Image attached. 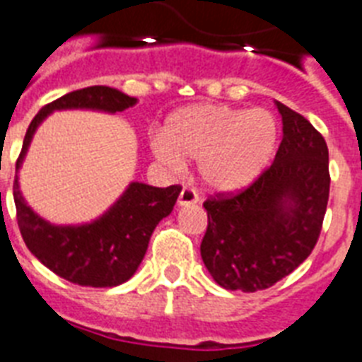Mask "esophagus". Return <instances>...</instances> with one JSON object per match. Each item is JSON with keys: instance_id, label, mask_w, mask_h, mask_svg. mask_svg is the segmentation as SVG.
<instances>
[{"instance_id": "obj_1", "label": "esophagus", "mask_w": 362, "mask_h": 362, "mask_svg": "<svg viewBox=\"0 0 362 362\" xmlns=\"http://www.w3.org/2000/svg\"><path fill=\"white\" fill-rule=\"evenodd\" d=\"M199 202V197L193 189L189 187H184L178 195V206H189V204H197Z\"/></svg>"}]
</instances>
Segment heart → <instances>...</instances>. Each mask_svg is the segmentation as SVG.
<instances>
[{
  "label": "heart",
  "instance_id": "1",
  "mask_svg": "<svg viewBox=\"0 0 362 362\" xmlns=\"http://www.w3.org/2000/svg\"><path fill=\"white\" fill-rule=\"evenodd\" d=\"M277 143L272 111L193 104L167 117L154 154L173 173L186 171V160L199 161L202 184L230 193L251 186L266 171Z\"/></svg>",
  "mask_w": 362,
  "mask_h": 362
}]
</instances>
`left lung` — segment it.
<instances>
[{
	"mask_svg": "<svg viewBox=\"0 0 362 362\" xmlns=\"http://www.w3.org/2000/svg\"><path fill=\"white\" fill-rule=\"evenodd\" d=\"M283 141L272 167L238 195L208 199L202 262L219 286L257 292L307 260L329 201V151L303 115L275 102Z\"/></svg>",
	"mask_w": 362,
	"mask_h": 362,
	"instance_id": "8db88e82",
	"label": "left lung"
}]
</instances>
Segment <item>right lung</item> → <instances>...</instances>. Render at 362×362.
<instances>
[{"instance_id": "1", "label": "right lung", "mask_w": 362, "mask_h": 362, "mask_svg": "<svg viewBox=\"0 0 362 362\" xmlns=\"http://www.w3.org/2000/svg\"><path fill=\"white\" fill-rule=\"evenodd\" d=\"M137 104V98L113 87L95 85L72 90L44 105L31 120L16 173L28 154L35 132L49 113L61 110H93L119 113ZM180 186L154 187L132 182L124 193L95 221L83 225H54L35 214L20 191L18 175L13 195L22 238L35 257L55 275L79 286L111 288L126 283L145 257L156 225L173 211Z\"/></svg>"}]
</instances>
